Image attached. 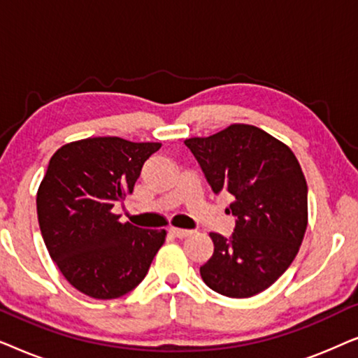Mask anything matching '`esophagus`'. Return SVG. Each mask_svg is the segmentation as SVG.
Segmentation results:
<instances>
[{"mask_svg": "<svg viewBox=\"0 0 358 358\" xmlns=\"http://www.w3.org/2000/svg\"><path fill=\"white\" fill-rule=\"evenodd\" d=\"M169 233L173 234V236H176V238H187L189 234H192V231H190V229H180V228H169Z\"/></svg>", "mask_w": 358, "mask_h": 358, "instance_id": "obj_1", "label": "esophagus"}]
</instances>
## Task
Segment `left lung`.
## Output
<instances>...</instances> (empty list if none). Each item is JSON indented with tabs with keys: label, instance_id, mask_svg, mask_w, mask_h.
I'll use <instances>...</instances> for the list:
<instances>
[{
	"label": "left lung",
	"instance_id": "1",
	"mask_svg": "<svg viewBox=\"0 0 358 358\" xmlns=\"http://www.w3.org/2000/svg\"><path fill=\"white\" fill-rule=\"evenodd\" d=\"M215 194L234 197L231 236L210 233L213 256L203 282L229 298L272 285L298 254L308 224V187L292 150L254 125L234 124L207 138L184 141Z\"/></svg>",
	"mask_w": 358,
	"mask_h": 358
}]
</instances>
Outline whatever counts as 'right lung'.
I'll use <instances>...</instances> for the list:
<instances>
[{
	"label": "right lung",
	"mask_w": 358,
	"mask_h": 358,
	"mask_svg": "<svg viewBox=\"0 0 358 358\" xmlns=\"http://www.w3.org/2000/svg\"><path fill=\"white\" fill-rule=\"evenodd\" d=\"M159 148L96 136L62 146L48 163L37 192L43 243L63 277L87 296L112 300L131 292L163 246L164 229L120 223L112 213Z\"/></svg>",
	"instance_id": "add662e5"
}]
</instances>
